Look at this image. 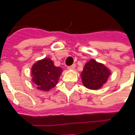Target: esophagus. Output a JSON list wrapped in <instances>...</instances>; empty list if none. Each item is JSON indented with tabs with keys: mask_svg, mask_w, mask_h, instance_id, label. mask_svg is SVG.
Masks as SVG:
<instances>
[{
	"mask_svg": "<svg viewBox=\"0 0 135 135\" xmlns=\"http://www.w3.org/2000/svg\"><path fill=\"white\" fill-rule=\"evenodd\" d=\"M75 66H76V65L73 64L71 65V66H68V69H69V70H73L75 69Z\"/></svg>",
	"mask_w": 135,
	"mask_h": 135,
	"instance_id": "1",
	"label": "esophagus"
}]
</instances>
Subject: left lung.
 Wrapping results in <instances>:
<instances>
[{"label": "left lung", "mask_w": 135, "mask_h": 135, "mask_svg": "<svg viewBox=\"0 0 135 135\" xmlns=\"http://www.w3.org/2000/svg\"><path fill=\"white\" fill-rule=\"evenodd\" d=\"M110 74V70L104 65L91 59L83 68L81 78L85 87L90 90H98L106 82Z\"/></svg>", "instance_id": "8db88e82"}]
</instances>
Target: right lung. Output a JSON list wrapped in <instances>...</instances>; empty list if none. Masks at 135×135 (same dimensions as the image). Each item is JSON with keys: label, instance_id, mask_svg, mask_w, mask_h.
<instances>
[{"label": "right lung", "instance_id": "obj_1", "mask_svg": "<svg viewBox=\"0 0 135 135\" xmlns=\"http://www.w3.org/2000/svg\"><path fill=\"white\" fill-rule=\"evenodd\" d=\"M61 73V68L56 66L52 60L47 58L37 61L32 66V80L38 90L47 91L56 86Z\"/></svg>", "mask_w": 135, "mask_h": 135}]
</instances>
